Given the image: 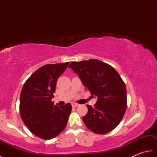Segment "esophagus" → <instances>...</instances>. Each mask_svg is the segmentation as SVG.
<instances>
[{
	"label": "esophagus",
	"instance_id": "1",
	"mask_svg": "<svg viewBox=\"0 0 157 157\" xmlns=\"http://www.w3.org/2000/svg\"><path fill=\"white\" fill-rule=\"evenodd\" d=\"M71 105H72V106L73 107H76V106H78L79 105L78 104H77V103H75V102H73L72 104H71Z\"/></svg>",
	"mask_w": 157,
	"mask_h": 157
}]
</instances>
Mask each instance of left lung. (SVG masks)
I'll list each match as a JSON object with an SVG mask.
<instances>
[{
    "mask_svg": "<svg viewBox=\"0 0 157 157\" xmlns=\"http://www.w3.org/2000/svg\"><path fill=\"white\" fill-rule=\"evenodd\" d=\"M69 67L78 75L92 95L97 96L94 107L87 105L83 121L92 132L106 134L119 125L127 107L124 82L112 66L97 59L72 62Z\"/></svg>",
    "mask_w": 157,
    "mask_h": 157,
    "instance_id": "8db88e82",
    "label": "left lung"
}]
</instances>
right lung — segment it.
I'll use <instances>...</instances> for the list:
<instances>
[{
	"label": "right lung",
	"mask_w": 157,
	"mask_h": 157,
	"mask_svg": "<svg viewBox=\"0 0 157 157\" xmlns=\"http://www.w3.org/2000/svg\"><path fill=\"white\" fill-rule=\"evenodd\" d=\"M69 62L48 64L32 73L23 84L20 94V115L32 134L44 140H51L61 133L67 125L71 105H55L56 82Z\"/></svg>",
	"instance_id": "obj_1"
}]
</instances>
